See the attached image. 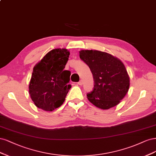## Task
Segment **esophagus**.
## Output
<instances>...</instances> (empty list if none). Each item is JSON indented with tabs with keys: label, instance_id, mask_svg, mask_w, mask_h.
<instances>
[{
	"label": "esophagus",
	"instance_id": "34e87169",
	"mask_svg": "<svg viewBox=\"0 0 156 156\" xmlns=\"http://www.w3.org/2000/svg\"><path fill=\"white\" fill-rule=\"evenodd\" d=\"M83 80H80V81L78 82V85H83Z\"/></svg>",
	"mask_w": 156,
	"mask_h": 156
}]
</instances>
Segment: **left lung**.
I'll use <instances>...</instances> for the list:
<instances>
[{
  "mask_svg": "<svg viewBox=\"0 0 156 156\" xmlns=\"http://www.w3.org/2000/svg\"><path fill=\"white\" fill-rule=\"evenodd\" d=\"M79 53L94 79L93 91L87 94L89 101L102 109L118 105L129 87V77L124 63L112 54L96 50H81Z\"/></svg>",
  "mask_w": 156,
  "mask_h": 156,
  "instance_id": "8db88e82",
  "label": "left lung"
}]
</instances>
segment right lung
I'll return each mask as SVG.
<instances>
[{"label":"right lung","mask_w":156,"mask_h":156,"mask_svg":"<svg viewBox=\"0 0 156 156\" xmlns=\"http://www.w3.org/2000/svg\"><path fill=\"white\" fill-rule=\"evenodd\" d=\"M69 55L66 48H55L34 67L28 89L38 108L52 112L64 102L71 87L69 84L71 73L63 70Z\"/></svg>","instance_id":"1"}]
</instances>
